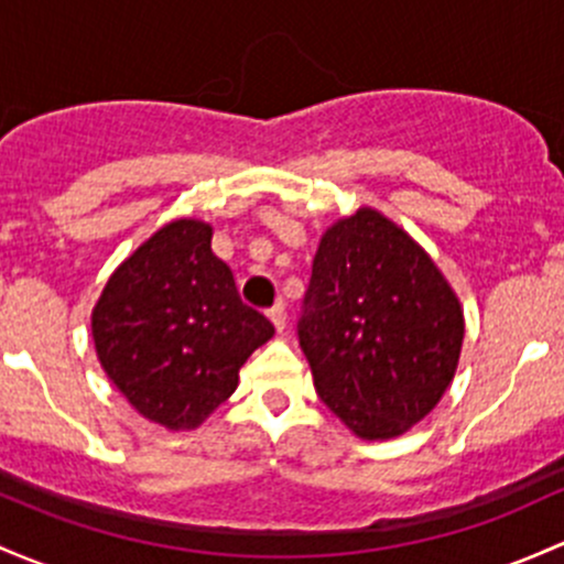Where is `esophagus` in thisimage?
Wrapping results in <instances>:
<instances>
[{
	"instance_id": "34e87169",
	"label": "esophagus",
	"mask_w": 564,
	"mask_h": 564,
	"mask_svg": "<svg viewBox=\"0 0 564 564\" xmlns=\"http://www.w3.org/2000/svg\"><path fill=\"white\" fill-rule=\"evenodd\" d=\"M267 316H270V322H272V327H275V332L286 329V311H283V305H275L270 313H267Z\"/></svg>"
}]
</instances>
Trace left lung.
Wrapping results in <instances>:
<instances>
[{
  "label": "left lung",
  "instance_id": "obj_1",
  "mask_svg": "<svg viewBox=\"0 0 564 564\" xmlns=\"http://www.w3.org/2000/svg\"><path fill=\"white\" fill-rule=\"evenodd\" d=\"M297 335L324 405L354 435L387 441L446 394L465 316L430 253L359 207L322 235Z\"/></svg>",
  "mask_w": 564,
  "mask_h": 564
}]
</instances>
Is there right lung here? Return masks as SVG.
I'll use <instances>...</instances> for the list:
<instances>
[{"instance_id": "add662e5", "label": "right lung", "mask_w": 564, "mask_h": 564, "mask_svg": "<svg viewBox=\"0 0 564 564\" xmlns=\"http://www.w3.org/2000/svg\"><path fill=\"white\" fill-rule=\"evenodd\" d=\"M210 237V224L197 218L170 221L123 259L91 313L108 378L134 411L167 430L203 424L275 332L242 305Z\"/></svg>"}]
</instances>
